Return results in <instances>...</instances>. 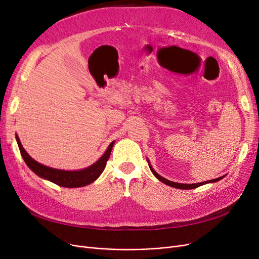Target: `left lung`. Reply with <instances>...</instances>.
Instances as JSON below:
<instances>
[{"label": "left lung", "mask_w": 259, "mask_h": 259, "mask_svg": "<svg viewBox=\"0 0 259 259\" xmlns=\"http://www.w3.org/2000/svg\"><path fill=\"white\" fill-rule=\"evenodd\" d=\"M148 163H149V161H148ZM149 167H150V169H151V171L153 173V175L158 178L160 182H162V183H164V184H166V185H168V186H170V187H174V188H177V189H185V190H188V189H195V188H198V187H200V186H202V185H205V184H208V183H216V182H218V180H221L222 178H224V176L223 177H219V178H215V179H211V180H206V182H203V183H199V184H179V183H174V182H169V180H167V179H165V178H163L162 176H160L158 173H156V171L151 167V165H150V163H149Z\"/></svg>", "instance_id": "8db88e82"}]
</instances>
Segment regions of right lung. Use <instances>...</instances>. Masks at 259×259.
<instances>
[{
	"mask_svg": "<svg viewBox=\"0 0 259 259\" xmlns=\"http://www.w3.org/2000/svg\"><path fill=\"white\" fill-rule=\"evenodd\" d=\"M16 140H17L22 159L26 162L28 167L31 170L34 171V173L37 176H40L41 178L48 179L50 182L65 188L83 187L86 185H90L93 182H95V180L99 177V175L104 171L107 161L109 160V156L111 154L112 147L114 145V142H112L110 145H109L104 155L101 156L96 163H94L93 165L89 167L80 169V170H62V169H56L53 167L45 166L43 164L36 162L26 152L17 135H16Z\"/></svg>",
	"mask_w": 259,
	"mask_h": 259,
	"instance_id": "obj_1",
	"label": "right lung"
}]
</instances>
